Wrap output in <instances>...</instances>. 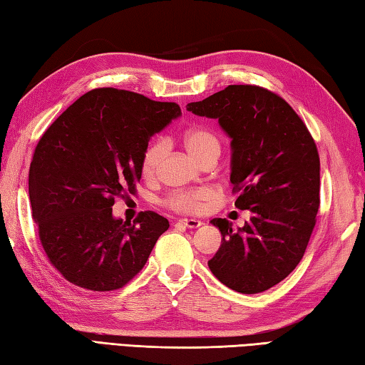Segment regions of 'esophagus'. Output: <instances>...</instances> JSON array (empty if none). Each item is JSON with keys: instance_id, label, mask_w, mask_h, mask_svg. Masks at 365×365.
<instances>
[{"instance_id": "esophagus-1", "label": "esophagus", "mask_w": 365, "mask_h": 365, "mask_svg": "<svg viewBox=\"0 0 365 365\" xmlns=\"http://www.w3.org/2000/svg\"><path fill=\"white\" fill-rule=\"evenodd\" d=\"M178 224H181V225L187 227V228H198L200 225H202V220H198V219H180V220H178Z\"/></svg>"}]
</instances>
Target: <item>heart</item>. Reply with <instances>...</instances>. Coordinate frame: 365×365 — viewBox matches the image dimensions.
Here are the masks:
<instances>
[{
  "instance_id": "b5f03b06",
  "label": "heart",
  "mask_w": 365,
  "mask_h": 365,
  "mask_svg": "<svg viewBox=\"0 0 365 365\" xmlns=\"http://www.w3.org/2000/svg\"><path fill=\"white\" fill-rule=\"evenodd\" d=\"M182 143L185 150L193 159L200 163H205L211 159L217 160L220 155V140L215 133L207 128H192L182 133ZM165 153L163 141L158 140L146 148L141 159V172L146 178L155 175L159 163ZM212 198V192L207 189L189 190V192H176L168 198V206L175 211L181 212H198L203 210L206 202Z\"/></svg>"
}]
</instances>
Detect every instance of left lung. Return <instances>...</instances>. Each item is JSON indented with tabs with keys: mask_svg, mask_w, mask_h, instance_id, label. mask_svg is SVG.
Listing matches in <instances>:
<instances>
[{
	"mask_svg": "<svg viewBox=\"0 0 365 365\" xmlns=\"http://www.w3.org/2000/svg\"><path fill=\"white\" fill-rule=\"evenodd\" d=\"M193 115L217 120L232 138L233 192L250 220L235 232L212 219L222 244L207 262L222 284L237 293L277 285L304 257L319 206V158L306 124L277 94L252 85H230L200 102Z\"/></svg>",
	"mask_w": 365,
	"mask_h": 365,
	"instance_id": "1",
	"label": "left lung"
}]
</instances>
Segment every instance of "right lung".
<instances>
[{"label": "right lung", "instance_id": "add662e5", "mask_svg": "<svg viewBox=\"0 0 365 365\" xmlns=\"http://www.w3.org/2000/svg\"><path fill=\"white\" fill-rule=\"evenodd\" d=\"M180 116L175 102L99 88L73 102L39 140L28 180L33 219L50 263L71 284L111 292L148 262L168 220L145 211L130 224L111 206L135 192L148 141Z\"/></svg>", "mask_w": 365, "mask_h": 365}]
</instances>
